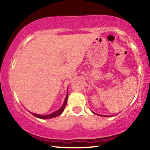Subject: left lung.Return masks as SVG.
Listing matches in <instances>:
<instances>
[{
	"label": "left lung",
	"instance_id": "8db88e82",
	"mask_svg": "<svg viewBox=\"0 0 150 150\" xmlns=\"http://www.w3.org/2000/svg\"><path fill=\"white\" fill-rule=\"evenodd\" d=\"M104 117H106V116H104Z\"/></svg>",
	"mask_w": 150,
	"mask_h": 150
}]
</instances>
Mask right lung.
<instances>
[{
  "label": "right lung",
  "mask_w": 150,
  "mask_h": 150,
  "mask_svg": "<svg viewBox=\"0 0 150 150\" xmlns=\"http://www.w3.org/2000/svg\"><path fill=\"white\" fill-rule=\"evenodd\" d=\"M67 93H68V92H67ZM67 94L68 93H67V96H66V97H65L64 103H63V106L60 108V109H59L58 110H57V111L54 112L53 113L48 115H42L33 113V112H31V114L33 115H34L35 117H38L40 119H50V118H53V117H56L60 115L63 112V110H64V108L65 107V106H66L67 100Z\"/></svg>",
  "instance_id": "right-lung-1"
}]
</instances>
